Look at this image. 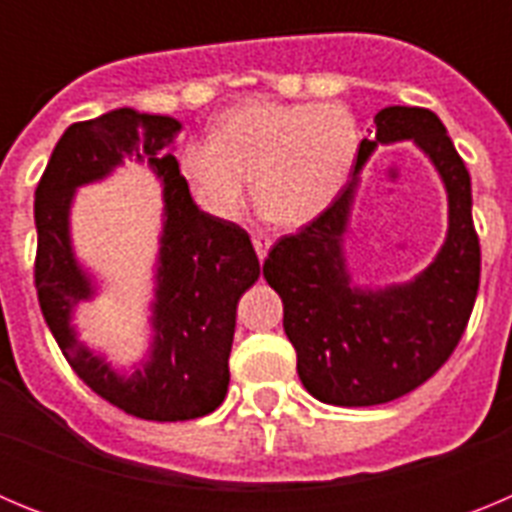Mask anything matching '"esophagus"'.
<instances>
[{
  "mask_svg": "<svg viewBox=\"0 0 512 512\" xmlns=\"http://www.w3.org/2000/svg\"><path fill=\"white\" fill-rule=\"evenodd\" d=\"M253 248H256V253H259V259L264 261L266 253H269L271 248V241L266 238V235H253Z\"/></svg>",
  "mask_w": 512,
  "mask_h": 512,
  "instance_id": "34e87169",
  "label": "esophagus"
}]
</instances>
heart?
Segmentation results:
<instances>
[{
    "label": "heart",
    "mask_w": 512,
    "mask_h": 512,
    "mask_svg": "<svg viewBox=\"0 0 512 512\" xmlns=\"http://www.w3.org/2000/svg\"><path fill=\"white\" fill-rule=\"evenodd\" d=\"M343 104L251 99L217 117L212 135L179 148V171L207 215L235 220L253 200L271 223L302 228L323 215L359 156Z\"/></svg>",
    "instance_id": "obj_1"
}]
</instances>
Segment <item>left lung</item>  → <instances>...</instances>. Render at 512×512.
I'll return each instance as SVG.
<instances>
[{"mask_svg": "<svg viewBox=\"0 0 512 512\" xmlns=\"http://www.w3.org/2000/svg\"><path fill=\"white\" fill-rule=\"evenodd\" d=\"M377 138L361 140L354 179L333 205L284 235L264 261V279L284 305V333L297 374L315 400L369 408L408 395L459 346L479 289V238L469 171L443 122L423 107H384ZM413 139L432 158L450 194V233L434 264L408 285L361 290L350 284L342 233L358 171L377 142Z\"/></svg>", "mask_w": 512, "mask_h": 512, "instance_id": "left-lung-1", "label": "left lung"}]
</instances>
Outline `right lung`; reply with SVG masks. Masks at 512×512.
Segmentation results:
<instances>
[{
	"label": "right lung",
	"instance_id": "right-lung-1",
	"mask_svg": "<svg viewBox=\"0 0 512 512\" xmlns=\"http://www.w3.org/2000/svg\"><path fill=\"white\" fill-rule=\"evenodd\" d=\"M182 122L130 107L74 122L51 153L35 189V289L43 318L79 379L115 408L176 423L220 408L228 395L235 307L261 274L251 238L230 220L194 205L174 143ZM122 157L146 160L165 184L152 359L130 378L117 375L75 338L70 312L93 294L70 251L68 210L76 186L96 181Z\"/></svg>",
	"mask_w": 512,
	"mask_h": 512
}]
</instances>
